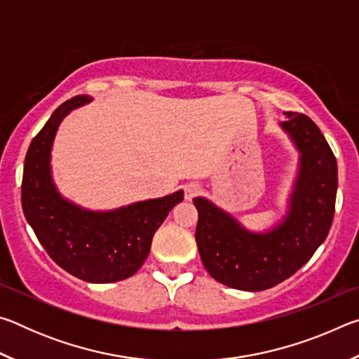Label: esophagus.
I'll use <instances>...</instances> for the list:
<instances>
[{
	"label": "esophagus",
	"instance_id": "1",
	"mask_svg": "<svg viewBox=\"0 0 359 359\" xmlns=\"http://www.w3.org/2000/svg\"><path fill=\"white\" fill-rule=\"evenodd\" d=\"M201 193V187L198 184H188L185 187V199L187 201H191L194 196H198V194Z\"/></svg>",
	"mask_w": 359,
	"mask_h": 359
}]
</instances>
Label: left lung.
Masks as SVG:
<instances>
[{"instance_id": "8db88e82", "label": "left lung", "mask_w": 359, "mask_h": 359, "mask_svg": "<svg viewBox=\"0 0 359 359\" xmlns=\"http://www.w3.org/2000/svg\"><path fill=\"white\" fill-rule=\"evenodd\" d=\"M278 126L297 156L285 214L263 231L248 229L204 196L198 209L196 244L203 264L217 282L242 291L276 287L312 258L330 233L337 193V161L318 126L288 112Z\"/></svg>"}]
</instances>
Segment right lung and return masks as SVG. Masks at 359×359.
Returning a JSON list of instances; mask_svg holds the SVG:
<instances>
[{
  "label": "right lung",
  "mask_w": 359,
  "mask_h": 359,
  "mask_svg": "<svg viewBox=\"0 0 359 359\" xmlns=\"http://www.w3.org/2000/svg\"><path fill=\"white\" fill-rule=\"evenodd\" d=\"M93 98L79 95L50 115L25 156L22 208L36 238L71 276L90 283L120 282L136 274L150 253L155 231L184 190L111 210H92L65 198L52 174V147L66 115Z\"/></svg>",
  "instance_id": "1"
}]
</instances>
